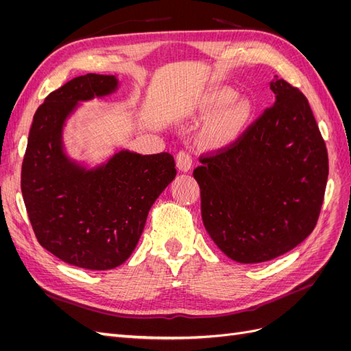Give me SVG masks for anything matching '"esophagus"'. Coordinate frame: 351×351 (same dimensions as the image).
<instances>
[{
	"instance_id": "esophagus-1",
	"label": "esophagus",
	"mask_w": 351,
	"mask_h": 351,
	"mask_svg": "<svg viewBox=\"0 0 351 351\" xmlns=\"http://www.w3.org/2000/svg\"><path fill=\"white\" fill-rule=\"evenodd\" d=\"M176 164H177V168L178 171H183V173H187L190 168H192L193 165V161H192V155H190L187 151H180L176 156Z\"/></svg>"
}]
</instances>
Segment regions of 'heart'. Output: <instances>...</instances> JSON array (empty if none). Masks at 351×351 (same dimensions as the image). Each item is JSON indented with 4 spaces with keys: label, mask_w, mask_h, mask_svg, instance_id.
<instances>
[{
    "label": "heart",
    "mask_w": 351,
    "mask_h": 351,
    "mask_svg": "<svg viewBox=\"0 0 351 351\" xmlns=\"http://www.w3.org/2000/svg\"><path fill=\"white\" fill-rule=\"evenodd\" d=\"M237 98V92L230 88H221L209 93L202 105L205 115L214 114L222 108L228 107ZM250 114V104L247 101H239L227 110L219 112L212 120L204 133V142L210 147L227 145L241 132L244 123L247 121Z\"/></svg>",
    "instance_id": "heart-1"
}]
</instances>
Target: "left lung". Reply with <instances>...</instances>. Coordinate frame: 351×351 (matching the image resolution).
<instances>
[{"mask_svg":"<svg viewBox=\"0 0 351 351\" xmlns=\"http://www.w3.org/2000/svg\"><path fill=\"white\" fill-rule=\"evenodd\" d=\"M275 102L239 139L200 156L193 171L202 221L232 261L281 256L313 231L328 180V152L304 95L275 76Z\"/></svg>","mask_w":351,"mask_h":351,"instance_id":"1","label":"left lung"}]
</instances>
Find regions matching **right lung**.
Instances as JSON below:
<instances>
[{"instance_id": "1", "label": "right lung", "mask_w": 351, "mask_h": 351, "mask_svg": "<svg viewBox=\"0 0 351 351\" xmlns=\"http://www.w3.org/2000/svg\"><path fill=\"white\" fill-rule=\"evenodd\" d=\"M117 89L115 76L89 73L51 92L34 115L22 165L23 200L40 246L93 271L130 258L151 206L177 174L167 152L121 149L93 168L66 154L62 130L79 102Z\"/></svg>"}]
</instances>
